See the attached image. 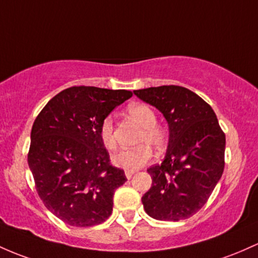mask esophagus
Listing matches in <instances>:
<instances>
[{"instance_id": "esophagus-1", "label": "esophagus", "mask_w": 258, "mask_h": 258, "mask_svg": "<svg viewBox=\"0 0 258 258\" xmlns=\"http://www.w3.org/2000/svg\"><path fill=\"white\" fill-rule=\"evenodd\" d=\"M135 172L134 171H124V175H126V177L127 179H131L132 177V175H134Z\"/></svg>"}]
</instances>
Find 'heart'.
Wrapping results in <instances>:
<instances>
[{"mask_svg": "<svg viewBox=\"0 0 258 258\" xmlns=\"http://www.w3.org/2000/svg\"><path fill=\"white\" fill-rule=\"evenodd\" d=\"M130 117L141 127L136 143L140 144L132 149H123L112 155V164L116 168L126 171H135L149 163L153 157V148L161 151L168 142V136L163 127L157 124V114L151 106L143 103L131 104L127 109ZM99 137L107 151L116 148L114 135V120L111 116H105L99 126Z\"/></svg>", "mask_w": 258, "mask_h": 258, "instance_id": "b5f03b06", "label": "heart"}]
</instances>
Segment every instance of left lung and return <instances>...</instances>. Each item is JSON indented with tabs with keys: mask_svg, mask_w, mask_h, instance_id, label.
<instances>
[{
	"mask_svg": "<svg viewBox=\"0 0 258 258\" xmlns=\"http://www.w3.org/2000/svg\"><path fill=\"white\" fill-rule=\"evenodd\" d=\"M155 106L169 124V144L161 164L149 168L152 187L143 195L146 213L158 220L196 214L224 170L225 135L211 105L180 86L134 90Z\"/></svg>",
	"mask_w": 258,
	"mask_h": 258,
	"instance_id": "left-lung-1",
	"label": "left lung"
}]
</instances>
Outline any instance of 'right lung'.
<instances>
[{
    "label": "right lung",
    "instance_id": "1",
    "mask_svg": "<svg viewBox=\"0 0 258 258\" xmlns=\"http://www.w3.org/2000/svg\"><path fill=\"white\" fill-rule=\"evenodd\" d=\"M128 90L71 87L55 95L35 118L28 164L39 197L52 214L72 226L101 224L111 216L115 189L126 182L110 164L99 126Z\"/></svg>",
    "mask_w": 258,
    "mask_h": 258
}]
</instances>
